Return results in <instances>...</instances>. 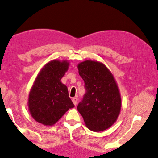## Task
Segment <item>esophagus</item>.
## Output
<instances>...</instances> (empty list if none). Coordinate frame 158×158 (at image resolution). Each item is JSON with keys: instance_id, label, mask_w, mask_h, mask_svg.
Here are the masks:
<instances>
[{"instance_id": "esophagus-1", "label": "esophagus", "mask_w": 158, "mask_h": 158, "mask_svg": "<svg viewBox=\"0 0 158 158\" xmlns=\"http://www.w3.org/2000/svg\"><path fill=\"white\" fill-rule=\"evenodd\" d=\"M72 101H73V103L75 106H76L77 103V98L76 97H74V98H72Z\"/></svg>"}]
</instances>
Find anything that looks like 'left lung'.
Masks as SVG:
<instances>
[{
    "label": "left lung",
    "instance_id": "obj_1",
    "mask_svg": "<svg viewBox=\"0 0 158 158\" xmlns=\"http://www.w3.org/2000/svg\"><path fill=\"white\" fill-rule=\"evenodd\" d=\"M87 92L77 106L85 125L94 132L109 128L120 114L121 98L114 76L100 62L87 60L77 64Z\"/></svg>",
    "mask_w": 158,
    "mask_h": 158
}]
</instances>
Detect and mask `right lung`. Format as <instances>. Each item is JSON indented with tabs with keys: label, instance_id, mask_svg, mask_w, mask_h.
Listing matches in <instances>:
<instances>
[{
	"label": "right lung",
	"instance_id": "right-lung-1",
	"mask_svg": "<svg viewBox=\"0 0 158 158\" xmlns=\"http://www.w3.org/2000/svg\"><path fill=\"white\" fill-rule=\"evenodd\" d=\"M69 66L68 60H54L46 63L39 72L27 102L30 114L38 123L53 126L66 112L74 107L67 87L61 82Z\"/></svg>",
	"mask_w": 158,
	"mask_h": 158
}]
</instances>
